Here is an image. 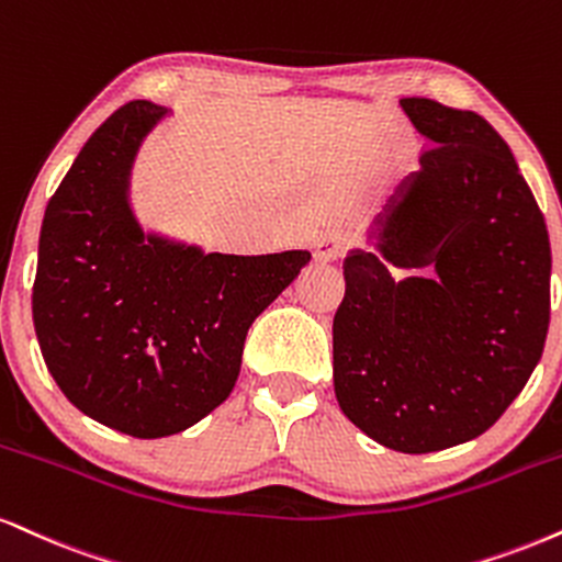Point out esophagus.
<instances>
[{"label": "esophagus", "mask_w": 562, "mask_h": 562, "mask_svg": "<svg viewBox=\"0 0 562 562\" xmlns=\"http://www.w3.org/2000/svg\"><path fill=\"white\" fill-rule=\"evenodd\" d=\"M348 246H350V235L346 229H333V233L322 235L319 243H316V256H319L322 261H337L342 254H346Z\"/></svg>", "instance_id": "obj_1"}]
</instances>
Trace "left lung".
Instances as JSON below:
<instances>
[{
    "label": "left lung",
    "instance_id": "obj_1",
    "mask_svg": "<svg viewBox=\"0 0 562 562\" xmlns=\"http://www.w3.org/2000/svg\"><path fill=\"white\" fill-rule=\"evenodd\" d=\"M429 140L382 220L380 251L429 278L395 281L350 251L333 322L335 395L374 442L435 452L484 435L539 363L550 327L544 214L510 146L476 112L401 99Z\"/></svg>",
    "mask_w": 562,
    "mask_h": 562
}]
</instances>
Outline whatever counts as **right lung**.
<instances>
[{"label": "right lung", "mask_w": 562, "mask_h": 562, "mask_svg": "<svg viewBox=\"0 0 562 562\" xmlns=\"http://www.w3.org/2000/svg\"><path fill=\"white\" fill-rule=\"evenodd\" d=\"M165 114L131 101L86 140L46 204L33 282L54 382L93 422L140 439L178 435L227 401L248 327L311 259L204 254L144 235L127 178Z\"/></svg>", "instance_id": "1"}]
</instances>
